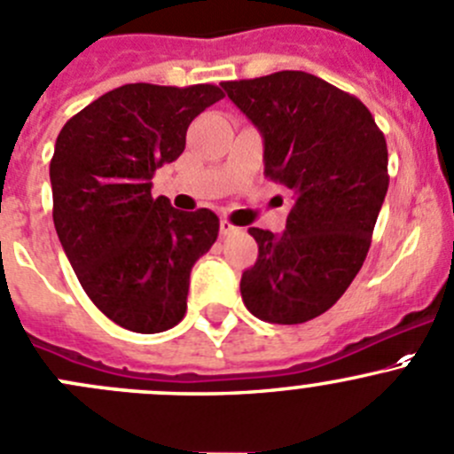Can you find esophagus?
I'll return each instance as SVG.
<instances>
[{"label": "esophagus", "instance_id": "obj_1", "mask_svg": "<svg viewBox=\"0 0 454 454\" xmlns=\"http://www.w3.org/2000/svg\"><path fill=\"white\" fill-rule=\"evenodd\" d=\"M219 228H222V235H232V232H239V228L232 226V223L228 222V219H222Z\"/></svg>", "mask_w": 454, "mask_h": 454}]
</instances>
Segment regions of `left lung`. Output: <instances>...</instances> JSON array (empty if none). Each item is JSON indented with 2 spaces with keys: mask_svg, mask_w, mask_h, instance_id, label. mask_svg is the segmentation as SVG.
Segmentation results:
<instances>
[{
  "mask_svg": "<svg viewBox=\"0 0 454 454\" xmlns=\"http://www.w3.org/2000/svg\"><path fill=\"white\" fill-rule=\"evenodd\" d=\"M263 137V175L297 192L275 235L248 228L259 246L241 275V299L270 324L324 315L364 266L388 191V148L355 95L301 70L222 82Z\"/></svg>",
  "mask_w": 454,
  "mask_h": 454,
  "instance_id": "8db88e82",
  "label": "left lung"
}]
</instances>
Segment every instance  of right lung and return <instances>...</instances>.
<instances>
[{
    "mask_svg": "<svg viewBox=\"0 0 454 454\" xmlns=\"http://www.w3.org/2000/svg\"><path fill=\"white\" fill-rule=\"evenodd\" d=\"M222 97L215 83H126L79 110L57 137V235L90 301L121 328L164 333L186 315L191 270L217 239L219 217L173 208L151 195V179Z\"/></svg>",
    "mask_w": 454,
    "mask_h": 454,
    "instance_id": "1",
    "label": "right lung"
}]
</instances>
